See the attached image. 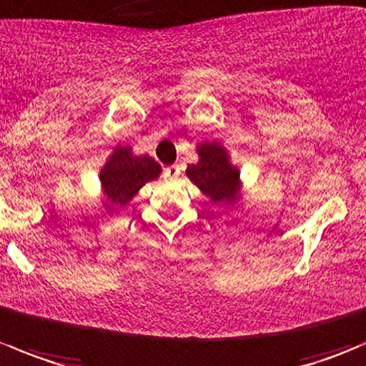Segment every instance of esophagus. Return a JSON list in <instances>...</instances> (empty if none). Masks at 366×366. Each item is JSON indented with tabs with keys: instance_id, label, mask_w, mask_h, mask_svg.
I'll return each mask as SVG.
<instances>
[{
	"instance_id": "obj_1",
	"label": "esophagus",
	"mask_w": 366,
	"mask_h": 366,
	"mask_svg": "<svg viewBox=\"0 0 366 366\" xmlns=\"http://www.w3.org/2000/svg\"><path fill=\"white\" fill-rule=\"evenodd\" d=\"M179 175H180V167L177 166V164H173V166H167L166 169H164V177H166L167 180L179 179Z\"/></svg>"
}]
</instances>
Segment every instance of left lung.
Masks as SVG:
<instances>
[{
  "label": "left lung",
  "mask_w": 366,
  "mask_h": 366,
  "mask_svg": "<svg viewBox=\"0 0 366 366\" xmlns=\"http://www.w3.org/2000/svg\"><path fill=\"white\" fill-rule=\"evenodd\" d=\"M200 162L187 167L191 182L202 189L213 202H229L238 191V169L227 162L225 149L220 144L206 142L200 146Z\"/></svg>",
  "instance_id": "1"
}]
</instances>
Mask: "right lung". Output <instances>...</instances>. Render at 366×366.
Instances as JSON below:
<instances>
[{"label": "right lung", "instance_id": "1", "mask_svg": "<svg viewBox=\"0 0 366 366\" xmlns=\"http://www.w3.org/2000/svg\"><path fill=\"white\" fill-rule=\"evenodd\" d=\"M160 166L152 157H133L129 148H117L101 172L102 189L115 206H126L146 182L157 179Z\"/></svg>", "mask_w": 366, "mask_h": 366}]
</instances>
